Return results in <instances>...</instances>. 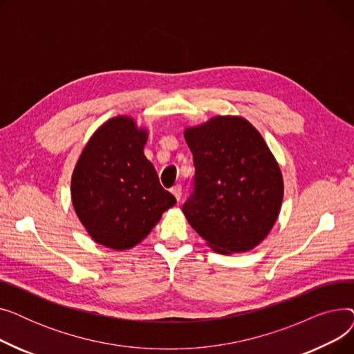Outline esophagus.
<instances>
[{"mask_svg": "<svg viewBox=\"0 0 354 354\" xmlns=\"http://www.w3.org/2000/svg\"><path fill=\"white\" fill-rule=\"evenodd\" d=\"M171 192L175 195V198L178 201H180V196H182V187H180V185H175V187H172Z\"/></svg>", "mask_w": 354, "mask_h": 354, "instance_id": "obj_1", "label": "esophagus"}]
</instances>
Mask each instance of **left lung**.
Listing matches in <instances>:
<instances>
[{"instance_id": "8db88e82", "label": "left lung", "mask_w": 354, "mask_h": 354, "mask_svg": "<svg viewBox=\"0 0 354 354\" xmlns=\"http://www.w3.org/2000/svg\"><path fill=\"white\" fill-rule=\"evenodd\" d=\"M194 155V188L182 211L221 254L245 252L271 231L284 185L258 130L238 116H216L185 130Z\"/></svg>"}]
</instances>
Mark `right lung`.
Returning <instances> with one entry per match:
<instances>
[{"mask_svg":"<svg viewBox=\"0 0 354 354\" xmlns=\"http://www.w3.org/2000/svg\"><path fill=\"white\" fill-rule=\"evenodd\" d=\"M146 140V130L132 119L113 118L96 130L74 167V211L90 236L107 248L135 247L176 203L143 153Z\"/></svg>","mask_w":354,"mask_h":354,"instance_id":"1","label":"right lung"}]
</instances>
